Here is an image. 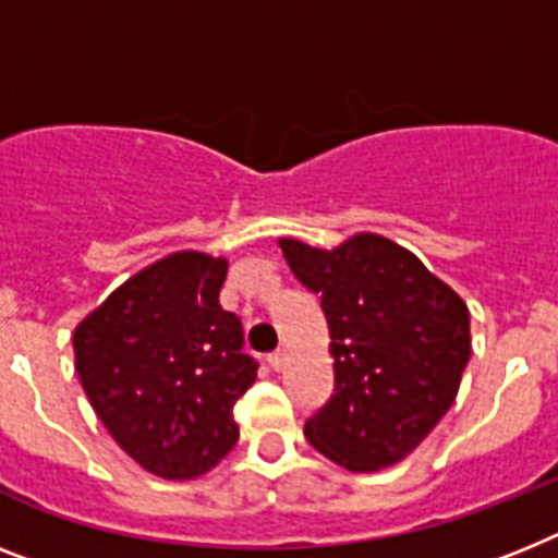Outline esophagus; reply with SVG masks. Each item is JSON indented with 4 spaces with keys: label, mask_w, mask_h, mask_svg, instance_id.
Segmentation results:
<instances>
[{
    "label": "esophagus",
    "mask_w": 558,
    "mask_h": 558,
    "mask_svg": "<svg viewBox=\"0 0 558 558\" xmlns=\"http://www.w3.org/2000/svg\"><path fill=\"white\" fill-rule=\"evenodd\" d=\"M287 351H275V354H269V366L280 372V368H287Z\"/></svg>",
    "instance_id": "esophagus-1"
}]
</instances>
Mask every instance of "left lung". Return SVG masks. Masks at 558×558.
Returning <instances> with one entry per match:
<instances>
[{
    "mask_svg": "<svg viewBox=\"0 0 558 558\" xmlns=\"http://www.w3.org/2000/svg\"><path fill=\"white\" fill-rule=\"evenodd\" d=\"M289 269L329 323L335 395L306 423L315 451L354 474L405 460L446 416L471 357L460 294L377 232L335 250L280 238Z\"/></svg>",
    "mask_w": 558,
    "mask_h": 558,
    "instance_id": "1",
    "label": "left lung"
}]
</instances>
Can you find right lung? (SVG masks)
Wrapping results in <instances>:
<instances>
[{
  "label": "right lung",
  "instance_id": "right-lung-1",
  "mask_svg": "<svg viewBox=\"0 0 558 558\" xmlns=\"http://www.w3.org/2000/svg\"><path fill=\"white\" fill-rule=\"evenodd\" d=\"M227 257L172 252L135 271L73 331L76 374L119 448L161 480H195L238 442L255 383L241 320L218 303Z\"/></svg>",
  "mask_w": 558,
  "mask_h": 558
}]
</instances>
